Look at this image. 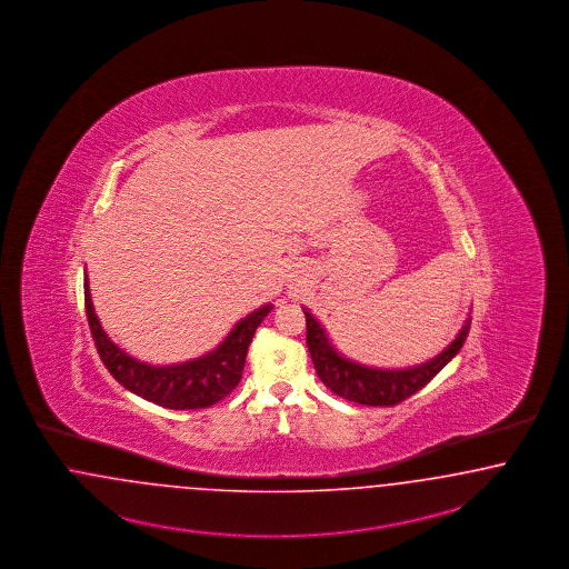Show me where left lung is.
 I'll return each mask as SVG.
<instances>
[{
	"mask_svg": "<svg viewBox=\"0 0 569 569\" xmlns=\"http://www.w3.org/2000/svg\"><path fill=\"white\" fill-rule=\"evenodd\" d=\"M307 317V347L313 359L315 372L321 378V382L338 397L372 406V408H391L413 392L425 389L437 373L441 372L451 359L462 349L467 333L470 330V321L458 333V338L441 355H437L429 363L410 368V370H372L357 366L353 361H347L345 357L333 351L328 342L323 328L313 319V315L305 311Z\"/></svg>",
	"mask_w": 569,
	"mask_h": 569,
	"instance_id": "left-lung-1",
	"label": "left lung"
}]
</instances>
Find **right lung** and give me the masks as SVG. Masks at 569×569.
Returning <instances> with one entry per match:
<instances>
[{"instance_id": "obj_1", "label": "right lung", "mask_w": 569, "mask_h": 569, "mask_svg": "<svg viewBox=\"0 0 569 569\" xmlns=\"http://www.w3.org/2000/svg\"><path fill=\"white\" fill-rule=\"evenodd\" d=\"M83 302L90 333L104 368L121 387L168 410L210 408L220 399H224L229 392L236 391L246 366L248 347L262 319L273 309V305H264L246 319H241L236 330L227 336V340L206 357H199L196 361L182 366L153 368L119 351L107 338V333L102 332L92 309L88 279L83 281Z\"/></svg>"}]
</instances>
